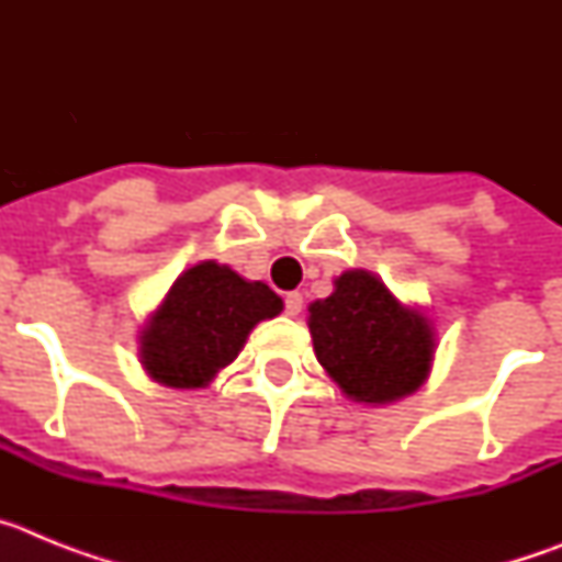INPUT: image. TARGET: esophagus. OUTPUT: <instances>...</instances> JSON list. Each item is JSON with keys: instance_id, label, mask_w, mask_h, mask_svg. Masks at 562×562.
Segmentation results:
<instances>
[{"instance_id": "esophagus-1", "label": "esophagus", "mask_w": 562, "mask_h": 562, "mask_svg": "<svg viewBox=\"0 0 562 562\" xmlns=\"http://www.w3.org/2000/svg\"><path fill=\"white\" fill-rule=\"evenodd\" d=\"M284 304H286V315L295 317L297 312H301V306H304V297H301V292H286Z\"/></svg>"}]
</instances>
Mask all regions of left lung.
Returning <instances> with one entry per match:
<instances>
[{
  "label": "left lung",
  "mask_w": 562,
  "mask_h": 562,
  "mask_svg": "<svg viewBox=\"0 0 562 562\" xmlns=\"http://www.w3.org/2000/svg\"><path fill=\"white\" fill-rule=\"evenodd\" d=\"M312 346L326 376L360 405H391L428 382L436 324L416 304H402L380 276L346 270L329 297L312 301Z\"/></svg>",
  "instance_id": "obj_1"
}]
</instances>
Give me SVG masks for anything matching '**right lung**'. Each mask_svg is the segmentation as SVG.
Listing matches in <instances>:
<instances>
[{"mask_svg": "<svg viewBox=\"0 0 562 562\" xmlns=\"http://www.w3.org/2000/svg\"><path fill=\"white\" fill-rule=\"evenodd\" d=\"M284 301L233 267L200 261L177 276L157 310L137 331V357L166 389H207L245 349L261 321L281 315Z\"/></svg>", "mask_w": 562, "mask_h": 562, "instance_id": "right-lung-1", "label": "right lung"}]
</instances>
